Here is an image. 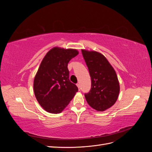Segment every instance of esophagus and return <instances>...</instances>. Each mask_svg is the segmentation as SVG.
<instances>
[{
  "mask_svg": "<svg viewBox=\"0 0 152 152\" xmlns=\"http://www.w3.org/2000/svg\"><path fill=\"white\" fill-rule=\"evenodd\" d=\"M77 86L78 87V88H79V89L80 90V84L79 83H77Z\"/></svg>",
  "mask_w": 152,
  "mask_h": 152,
  "instance_id": "34e87169",
  "label": "esophagus"
}]
</instances>
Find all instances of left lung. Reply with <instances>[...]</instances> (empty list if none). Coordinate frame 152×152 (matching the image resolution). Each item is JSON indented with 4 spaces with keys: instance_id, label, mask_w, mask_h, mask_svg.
I'll list each match as a JSON object with an SVG mask.
<instances>
[{
    "instance_id": "1",
    "label": "left lung",
    "mask_w": 152,
    "mask_h": 152,
    "mask_svg": "<svg viewBox=\"0 0 152 152\" xmlns=\"http://www.w3.org/2000/svg\"><path fill=\"white\" fill-rule=\"evenodd\" d=\"M91 78V89L85 98L91 108L103 112L115 103L120 85L114 68L104 55L95 50L82 49Z\"/></svg>"
}]
</instances>
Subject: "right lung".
<instances>
[{"label": "right lung", "mask_w": 152, "mask_h": 152, "mask_svg": "<svg viewBox=\"0 0 152 152\" xmlns=\"http://www.w3.org/2000/svg\"><path fill=\"white\" fill-rule=\"evenodd\" d=\"M79 54L74 49L54 47L45 54L34 80L35 98L45 111L59 113L78 91L69 79L68 63Z\"/></svg>", "instance_id": "obj_1"}]
</instances>
